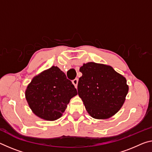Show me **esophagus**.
<instances>
[{"mask_svg": "<svg viewBox=\"0 0 152 152\" xmlns=\"http://www.w3.org/2000/svg\"><path fill=\"white\" fill-rule=\"evenodd\" d=\"M78 78H75L74 80H72V83L74 85L76 88H77V86H78Z\"/></svg>", "mask_w": 152, "mask_h": 152, "instance_id": "1", "label": "esophagus"}]
</instances>
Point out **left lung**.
I'll use <instances>...</instances> for the list:
<instances>
[{"mask_svg": "<svg viewBox=\"0 0 152 152\" xmlns=\"http://www.w3.org/2000/svg\"><path fill=\"white\" fill-rule=\"evenodd\" d=\"M78 93L87 112L95 119H107L123 105L129 91L124 77L107 65L88 62L80 67Z\"/></svg>", "mask_w": 152, "mask_h": 152, "instance_id": "8db88e82", "label": "left lung"}]
</instances>
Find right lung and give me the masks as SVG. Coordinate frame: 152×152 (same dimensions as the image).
Instances as JSON below:
<instances>
[{
    "mask_svg": "<svg viewBox=\"0 0 152 152\" xmlns=\"http://www.w3.org/2000/svg\"><path fill=\"white\" fill-rule=\"evenodd\" d=\"M76 89L58 67L52 66L32 78L25 95L34 114L43 120L53 121L65 112Z\"/></svg>",
    "mask_w": 152,
    "mask_h": 152,
    "instance_id": "1",
    "label": "right lung"
}]
</instances>
